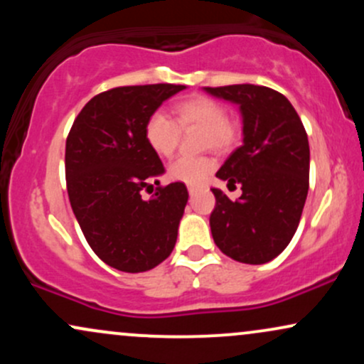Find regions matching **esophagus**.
Here are the masks:
<instances>
[{
  "label": "esophagus",
  "mask_w": 364,
  "mask_h": 364,
  "mask_svg": "<svg viewBox=\"0 0 364 364\" xmlns=\"http://www.w3.org/2000/svg\"><path fill=\"white\" fill-rule=\"evenodd\" d=\"M188 191H190V195L193 196V195H196L200 191V188L198 186H188Z\"/></svg>",
  "instance_id": "esophagus-1"
}]
</instances>
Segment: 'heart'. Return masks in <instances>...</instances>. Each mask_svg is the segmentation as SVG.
<instances>
[{
  "label": "heart",
  "mask_w": 364,
  "mask_h": 364,
  "mask_svg": "<svg viewBox=\"0 0 364 364\" xmlns=\"http://www.w3.org/2000/svg\"><path fill=\"white\" fill-rule=\"evenodd\" d=\"M174 119L166 112L156 111L145 123L144 135L149 147L161 157H171L176 152L181 129L202 128L205 129L203 145L208 149L229 150L237 141L236 121L228 118V109L215 99L207 95H193L185 101L174 104ZM214 169L210 157H179L171 162L168 176L173 181L186 185H202Z\"/></svg>",
  "instance_id": "obj_1"
}]
</instances>
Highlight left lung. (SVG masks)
I'll list each match as a JSON object with an SVG mask.
<instances>
[{"label": "left lung", "mask_w": 364, "mask_h": 364, "mask_svg": "<svg viewBox=\"0 0 364 364\" xmlns=\"http://www.w3.org/2000/svg\"><path fill=\"white\" fill-rule=\"evenodd\" d=\"M205 92L237 104L243 116V145L215 174L229 186L240 185L243 195L232 202L212 188V237L232 260L267 263L289 245L301 219L310 186L308 135L281 92L252 83L205 87Z\"/></svg>", "instance_id": "obj_1"}]
</instances>
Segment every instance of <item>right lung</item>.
Instances as JSON below:
<instances>
[{"label": "right lung", "mask_w": 364, "mask_h": 364, "mask_svg": "<svg viewBox=\"0 0 364 364\" xmlns=\"http://www.w3.org/2000/svg\"><path fill=\"white\" fill-rule=\"evenodd\" d=\"M186 89L173 83L116 87L92 97L66 139V190L87 243L121 272H147L173 252L188 202L185 183L159 185L161 159L145 141L149 116Z\"/></svg>", "instance_id": "obj_1"}]
</instances>
